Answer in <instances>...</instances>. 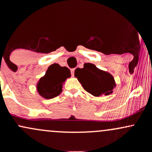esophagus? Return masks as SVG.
I'll list each match as a JSON object with an SVG mask.
<instances>
[{"mask_svg":"<svg viewBox=\"0 0 152 152\" xmlns=\"http://www.w3.org/2000/svg\"><path fill=\"white\" fill-rule=\"evenodd\" d=\"M74 71H75V69H71V76H74Z\"/></svg>","mask_w":152,"mask_h":152,"instance_id":"1","label":"esophagus"}]
</instances>
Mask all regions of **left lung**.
<instances>
[{
	"instance_id": "obj_1",
	"label": "left lung",
	"mask_w": 152,
	"mask_h": 152,
	"mask_svg": "<svg viewBox=\"0 0 152 152\" xmlns=\"http://www.w3.org/2000/svg\"><path fill=\"white\" fill-rule=\"evenodd\" d=\"M80 69L81 71H75L74 75L87 92L95 96L112 93L116 83L109 73L100 70L91 64L84 65Z\"/></svg>"
}]
</instances>
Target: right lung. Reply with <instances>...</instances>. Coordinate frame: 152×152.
I'll return each mask as SVG.
<instances>
[{
	"label": "right lung",
	"mask_w": 152,
	"mask_h": 152,
	"mask_svg": "<svg viewBox=\"0 0 152 152\" xmlns=\"http://www.w3.org/2000/svg\"><path fill=\"white\" fill-rule=\"evenodd\" d=\"M71 76L70 71L66 67H61L53 64L48 67L46 74L40 78L37 91L43 98L50 99L58 96L62 91V83Z\"/></svg>",
	"instance_id": "obj_1"
}]
</instances>
